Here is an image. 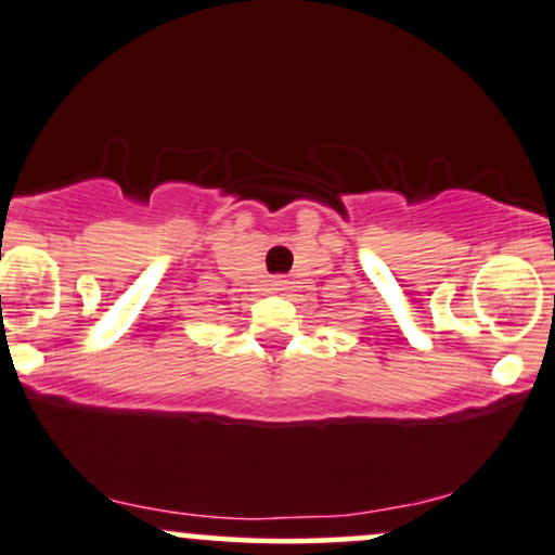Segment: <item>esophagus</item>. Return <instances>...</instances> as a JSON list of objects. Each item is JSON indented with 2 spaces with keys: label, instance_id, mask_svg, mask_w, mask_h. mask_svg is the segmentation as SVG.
I'll use <instances>...</instances> for the list:
<instances>
[{
  "label": "esophagus",
  "instance_id": "obj_1",
  "mask_svg": "<svg viewBox=\"0 0 555 555\" xmlns=\"http://www.w3.org/2000/svg\"><path fill=\"white\" fill-rule=\"evenodd\" d=\"M271 284H273V289H284V284H286V282H284L282 276H276V279H273Z\"/></svg>",
  "mask_w": 555,
  "mask_h": 555
}]
</instances>
